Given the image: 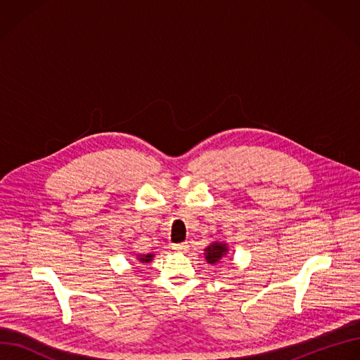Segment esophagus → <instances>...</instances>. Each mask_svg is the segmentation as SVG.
I'll use <instances>...</instances> for the list:
<instances>
[{"mask_svg": "<svg viewBox=\"0 0 360 360\" xmlns=\"http://www.w3.org/2000/svg\"><path fill=\"white\" fill-rule=\"evenodd\" d=\"M188 248H189L188 243H181V244H174V245H172V250H175V251H181V252L188 251Z\"/></svg>", "mask_w": 360, "mask_h": 360, "instance_id": "obj_1", "label": "esophagus"}]
</instances>
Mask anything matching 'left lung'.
I'll use <instances>...</instances> for the list:
<instances>
[{"instance_id": "8db88e82", "label": "left lung", "mask_w": 360, "mask_h": 360, "mask_svg": "<svg viewBox=\"0 0 360 360\" xmlns=\"http://www.w3.org/2000/svg\"><path fill=\"white\" fill-rule=\"evenodd\" d=\"M228 248L225 244H219V243H214L211 244L210 247H207L205 250V258L208 263L211 264H215V263H219V259L226 254Z\"/></svg>"}]
</instances>
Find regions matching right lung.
<instances>
[{
    "label": "right lung",
    "mask_w": 360,
    "mask_h": 360,
    "mask_svg": "<svg viewBox=\"0 0 360 360\" xmlns=\"http://www.w3.org/2000/svg\"><path fill=\"white\" fill-rule=\"evenodd\" d=\"M152 257H153L152 254H148V255H142V257H139L138 259L141 261V263H149V261L152 259Z\"/></svg>",
    "instance_id": "right-lung-1"
}]
</instances>
